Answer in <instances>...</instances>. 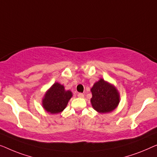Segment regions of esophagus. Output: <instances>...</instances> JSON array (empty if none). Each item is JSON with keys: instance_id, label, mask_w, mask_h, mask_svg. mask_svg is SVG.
I'll return each instance as SVG.
<instances>
[{"instance_id": "obj_1", "label": "esophagus", "mask_w": 157, "mask_h": 157, "mask_svg": "<svg viewBox=\"0 0 157 157\" xmlns=\"http://www.w3.org/2000/svg\"><path fill=\"white\" fill-rule=\"evenodd\" d=\"M78 97L79 98H84V94L83 93H78Z\"/></svg>"}]
</instances>
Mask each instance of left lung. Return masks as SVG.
Masks as SVG:
<instances>
[{
	"label": "left lung",
	"mask_w": 157,
	"mask_h": 157,
	"mask_svg": "<svg viewBox=\"0 0 157 157\" xmlns=\"http://www.w3.org/2000/svg\"><path fill=\"white\" fill-rule=\"evenodd\" d=\"M91 92L92 107L100 113L112 112L117 107L120 101V95L113 85L104 79H100L94 84Z\"/></svg>",
	"instance_id": "left-lung-1"
}]
</instances>
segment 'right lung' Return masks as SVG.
Instances as JSON below:
<instances>
[{
	"label": "right lung",
	"instance_id": "obj_1",
	"mask_svg": "<svg viewBox=\"0 0 157 157\" xmlns=\"http://www.w3.org/2000/svg\"><path fill=\"white\" fill-rule=\"evenodd\" d=\"M72 96L71 92L65 91L63 85L56 82L45 94L43 100V107L50 113H59L66 107Z\"/></svg>",
	"mask_w": 157,
	"mask_h": 157
}]
</instances>
